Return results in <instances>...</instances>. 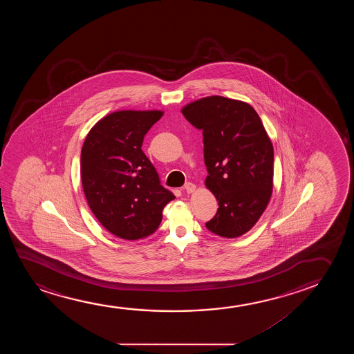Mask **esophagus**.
Here are the masks:
<instances>
[{"label":"esophagus","mask_w":354,"mask_h":354,"mask_svg":"<svg viewBox=\"0 0 354 354\" xmlns=\"http://www.w3.org/2000/svg\"><path fill=\"white\" fill-rule=\"evenodd\" d=\"M184 189L187 194H192V192H194V189H196V185L192 184V183H187V184L185 185Z\"/></svg>","instance_id":"1"}]
</instances>
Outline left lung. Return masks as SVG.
<instances>
[{"label": "left lung", "instance_id": "1", "mask_svg": "<svg viewBox=\"0 0 354 354\" xmlns=\"http://www.w3.org/2000/svg\"><path fill=\"white\" fill-rule=\"evenodd\" d=\"M181 112L203 131L205 186L218 204L205 226L220 237H239L271 199L274 155L266 129L248 102L220 95L189 102Z\"/></svg>", "mask_w": 354, "mask_h": 354}]
</instances>
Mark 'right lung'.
Returning <instances> with one entry per match:
<instances>
[{
  "label": "right lung",
  "mask_w": 354,
  "mask_h": 354,
  "mask_svg": "<svg viewBox=\"0 0 354 354\" xmlns=\"http://www.w3.org/2000/svg\"><path fill=\"white\" fill-rule=\"evenodd\" d=\"M163 111L122 110L97 122L81 151V179L88 205L109 232L127 241L147 237L175 198L141 150Z\"/></svg>",
  "instance_id": "obj_1"
}]
</instances>
